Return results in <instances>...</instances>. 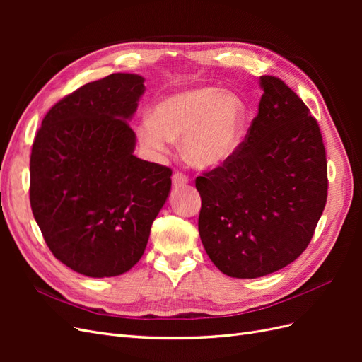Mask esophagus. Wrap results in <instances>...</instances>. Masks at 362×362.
I'll return each instance as SVG.
<instances>
[{
	"label": "esophagus",
	"mask_w": 362,
	"mask_h": 362,
	"mask_svg": "<svg viewBox=\"0 0 362 362\" xmlns=\"http://www.w3.org/2000/svg\"><path fill=\"white\" fill-rule=\"evenodd\" d=\"M187 182H189V178L185 177L184 173H175L172 177V184L175 187H181V185H185Z\"/></svg>",
	"instance_id": "obj_1"
}]
</instances>
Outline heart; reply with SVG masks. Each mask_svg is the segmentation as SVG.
<instances>
[{"label":"heart","mask_w":362,"mask_h":362,"mask_svg":"<svg viewBox=\"0 0 362 362\" xmlns=\"http://www.w3.org/2000/svg\"><path fill=\"white\" fill-rule=\"evenodd\" d=\"M246 125V107L231 92L192 87L164 96L137 128L140 144L160 157L181 137V152L193 168L214 169L234 156Z\"/></svg>","instance_id":"b5f03b06"}]
</instances>
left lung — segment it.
Here are the masks:
<instances>
[{
  "instance_id": "1",
  "label": "left lung",
  "mask_w": 362,
  "mask_h": 362,
  "mask_svg": "<svg viewBox=\"0 0 362 362\" xmlns=\"http://www.w3.org/2000/svg\"><path fill=\"white\" fill-rule=\"evenodd\" d=\"M262 96L245 141L222 166L196 178L199 235L214 266L254 279L288 266L310 245L327 198L319 124L276 76H259Z\"/></svg>"
}]
</instances>
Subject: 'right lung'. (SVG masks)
Returning a JSON list of instances; mask_svg holds the SVG:
<instances>
[{
	"mask_svg": "<svg viewBox=\"0 0 362 362\" xmlns=\"http://www.w3.org/2000/svg\"><path fill=\"white\" fill-rule=\"evenodd\" d=\"M145 78L87 83L42 120L30 157V204L49 250L90 278L128 272L170 193L172 170L137 158L131 120Z\"/></svg>",
	"mask_w": 362,
	"mask_h": 362,
	"instance_id": "right-lung-1",
	"label": "right lung"
}]
</instances>
